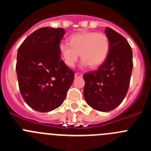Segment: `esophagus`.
I'll list each match as a JSON object with an SVG mask.
<instances>
[{"label":"esophagus","instance_id":"obj_1","mask_svg":"<svg viewBox=\"0 0 151 151\" xmlns=\"http://www.w3.org/2000/svg\"><path fill=\"white\" fill-rule=\"evenodd\" d=\"M82 73H75V78H81L82 77Z\"/></svg>","mask_w":151,"mask_h":151}]
</instances>
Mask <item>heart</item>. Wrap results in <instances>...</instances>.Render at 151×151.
<instances>
[{
  "mask_svg": "<svg viewBox=\"0 0 151 151\" xmlns=\"http://www.w3.org/2000/svg\"><path fill=\"white\" fill-rule=\"evenodd\" d=\"M110 40L102 32H82L72 35L69 44L60 43L59 53L63 61L69 67H73L82 58V66L96 68L101 66L107 57Z\"/></svg>",
  "mask_w": 151,
  "mask_h": 151,
  "instance_id": "heart-1",
  "label": "heart"
}]
</instances>
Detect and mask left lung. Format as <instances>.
<instances>
[{"mask_svg": "<svg viewBox=\"0 0 151 151\" xmlns=\"http://www.w3.org/2000/svg\"><path fill=\"white\" fill-rule=\"evenodd\" d=\"M110 50L105 61L94 72L83 76L84 97L94 110L109 112L125 98L132 71V50L127 40L116 31L106 27Z\"/></svg>", "mask_w": 151, "mask_h": 151, "instance_id": "left-lung-1", "label": "left lung"}]
</instances>
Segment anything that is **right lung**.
<instances>
[{"mask_svg": "<svg viewBox=\"0 0 151 151\" xmlns=\"http://www.w3.org/2000/svg\"><path fill=\"white\" fill-rule=\"evenodd\" d=\"M61 28L44 27L29 35L17 51L19 88L25 102L38 112L59 107L74 79V72L60 60Z\"/></svg>", "mask_w": 151, "mask_h": 151, "instance_id": "right-lung-1", "label": "right lung"}]
</instances>
